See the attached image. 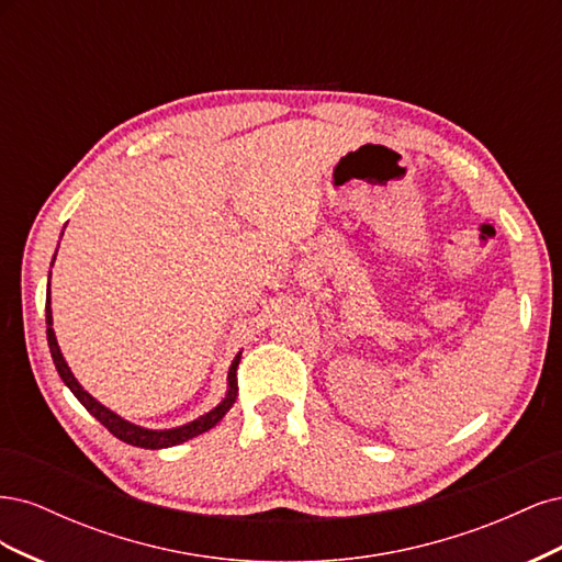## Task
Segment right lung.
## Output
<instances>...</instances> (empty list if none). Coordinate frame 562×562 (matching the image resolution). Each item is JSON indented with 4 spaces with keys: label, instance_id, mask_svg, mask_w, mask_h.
Instances as JSON below:
<instances>
[{
    "label": "right lung",
    "instance_id": "add662e5",
    "mask_svg": "<svg viewBox=\"0 0 562 562\" xmlns=\"http://www.w3.org/2000/svg\"><path fill=\"white\" fill-rule=\"evenodd\" d=\"M58 252V250H56ZM56 260V255H54ZM50 267H54V262H50ZM50 279V274H48ZM50 285V283H48ZM46 337H48V349H50V359H54L56 363V370L60 380L65 382V386L72 391V394L77 396V401L87 407V411L103 424V427L116 436L119 440H124V443L128 446H135V448H145V450H161V448H171V446H180L184 443V440H190L203 431L213 429L215 424L223 419L229 407L234 405L236 401V394H239V386H236V368H239V361H241V351L234 356V361L229 366V372H227V394L225 398L220 401L213 411H209L206 415H201L192 422L182 424V427H173V429H145V427H138V424H133L124 417H119L116 413H112L110 407H105L100 401H95L87 389H83L77 378L72 375L70 366H67V361L63 359V351L58 347V339H56V333H54V316H50V288H46Z\"/></svg>",
    "mask_w": 562,
    "mask_h": 562
}]
</instances>
